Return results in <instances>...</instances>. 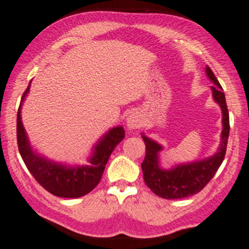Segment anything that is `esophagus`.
Instances as JSON below:
<instances>
[{"mask_svg": "<svg viewBox=\"0 0 249 249\" xmlns=\"http://www.w3.org/2000/svg\"><path fill=\"white\" fill-rule=\"evenodd\" d=\"M142 125H143V117L140 114V113L137 112L131 113V114L127 117L126 126H127V130H130V131L140 129Z\"/></svg>", "mask_w": 249, "mask_h": 249, "instance_id": "34e87169", "label": "esophagus"}]
</instances>
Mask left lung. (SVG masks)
<instances>
[{
    "mask_svg": "<svg viewBox=\"0 0 249 249\" xmlns=\"http://www.w3.org/2000/svg\"><path fill=\"white\" fill-rule=\"evenodd\" d=\"M206 74L213 83L211 87L212 96L215 104L219 105L223 117L219 148L214 154L202 160L175 165L171 169H162L160 165L159 153L164 148L154 140L142 134V139L145 143V157L141 165L143 179L148 188L162 199H183L199 193L212 179L224 160L230 130L229 112L223 88L208 66H206Z\"/></svg>",
    "mask_w": 249,
    "mask_h": 249,
    "instance_id": "8db88e82",
    "label": "left lung"
}]
</instances>
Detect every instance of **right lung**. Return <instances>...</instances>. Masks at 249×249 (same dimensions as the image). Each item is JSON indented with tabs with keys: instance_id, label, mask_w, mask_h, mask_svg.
<instances>
[{
	"instance_id": "obj_1",
	"label": "right lung",
	"mask_w": 249,
	"mask_h": 249,
	"mask_svg": "<svg viewBox=\"0 0 249 249\" xmlns=\"http://www.w3.org/2000/svg\"><path fill=\"white\" fill-rule=\"evenodd\" d=\"M31 82L20 101L17 117V139L19 153L35 179L53 195L67 199H76L87 195L100 183L110 154L125 137L123 126L109 129L91 150L88 165H67L53 161L35 152L21 122V106L29 94Z\"/></svg>"
}]
</instances>
